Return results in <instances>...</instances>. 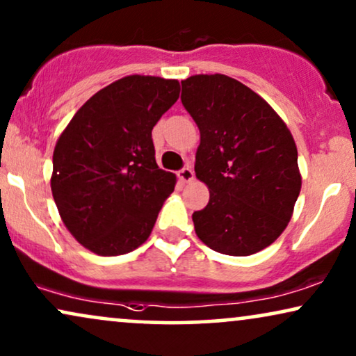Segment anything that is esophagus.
<instances>
[{
    "mask_svg": "<svg viewBox=\"0 0 356 356\" xmlns=\"http://www.w3.org/2000/svg\"><path fill=\"white\" fill-rule=\"evenodd\" d=\"M177 175H179V179H181V181L184 182V184H188V182H192L193 181V170L191 169V168H184V169H181L177 172Z\"/></svg>",
    "mask_w": 356,
    "mask_h": 356,
    "instance_id": "34e87169",
    "label": "esophagus"
}]
</instances>
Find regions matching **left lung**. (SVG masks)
I'll use <instances>...</instances> for the list:
<instances>
[{"instance_id": "1", "label": "left lung", "mask_w": 356, "mask_h": 356, "mask_svg": "<svg viewBox=\"0 0 356 356\" xmlns=\"http://www.w3.org/2000/svg\"><path fill=\"white\" fill-rule=\"evenodd\" d=\"M182 105L200 129L195 175L210 200L193 211L197 236L230 256L264 250L286 230L302 179L284 121L258 93L227 75L182 80Z\"/></svg>"}]
</instances>
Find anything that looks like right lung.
Here are the masks:
<instances>
[{
	"mask_svg": "<svg viewBox=\"0 0 356 356\" xmlns=\"http://www.w3.org/2000/svg\"><path fill=\"white\" fill-rule=\"evenodd\" d=\"M177 80L128 75L97 92L57 139L51 188L67 230L100 256L149 238L175 175L159 169L152 128L177 102Z\"/></svg>",
	"mask_w": 356,
	"mask_h": 356,
	"instance_id": "add662e5",
	"label": "right lung"
}]
</instances>
